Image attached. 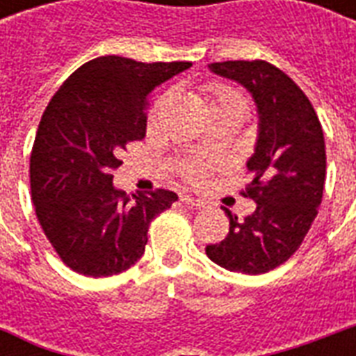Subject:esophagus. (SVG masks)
Here are the masks:
<instances>
[{"label": "esophagus", "mask_w": 356, "mask_h": 356, "mask_svg": "<svg viewBox=\"0 0 356 356\" xmlns=\"http://www.w3.org/2000/svg\"><path fill=\"white\" fill-rule=\"evenodd\" d=\"M181 201H183L184 205H192V207H197V209H203L205 207V201L203 200H197V197H192V195H181Z\"/></svg>", "instance_id": "esophagus-1"}]
</instances>
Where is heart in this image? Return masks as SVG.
<instances>
[{
	"instance_id": "1",
	"label": "heart",
	"mask_w": 356,
	"mask_h": 356,
	"mask_svg": "<svg viewBox=\"0 0 356 356\" xmlns=\"http://www.w3.org/2000/svg\"><path fill=\"white\" fill-rule=\"evenodd\" d=\"M231 103H238V105H243L242 96L238 92L231 90L227 86H212L211 88V108L218 107V105H231ZM186 175L194 179L201 177V170L197 166H186L184 168Z\"/></svg>"
}]
</instances>
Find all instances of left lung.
Here are the masks:
<instances>
[{"mask_svg":"<svg viewBox=\"0 0 356 356\" xmlns=\"http://www.w3.org/2000/svg\"><path fill=\"white\" fill-rule=\"evenodd\" d=\"M212 74L242 85L259 114V134L245 197L253 214L238 222L229 209V234L207 245V257L229 271L259 275L286 262L303 242L323 197L325 140L312 103L284 72L264 60L209 64Z\"/></svg>","mask_w":356,"mask_h":356,"instance_id":"obj_1","label":"left lung"}]
</instances>
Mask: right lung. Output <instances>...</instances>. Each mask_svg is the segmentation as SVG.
Listing matches in <instances>:
<instances>
[{
	"instance_id": "add662e5",
	"label": "right lung",
	"mask_w": 356,
	"mask_h": 356,
	"mask_svg": "<svg viewBox=\"0 0 356 356\" xmlns=\"http://www.w3.org/2000/svg\"><path fill=\"white\" fill-rule=\"evenodd\" d=\"M192 63L97 57L75 70L42 114L31 153V195L47 240L74 271L111 277L144 254L151 220L177 194L129 197L113 184L120 153L145 136V105Z\"/></svg>"
}]
</instances>
